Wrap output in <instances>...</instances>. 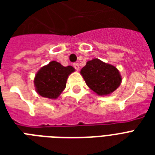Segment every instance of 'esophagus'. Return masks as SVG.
<instances>
[{
  "label": "esophagus",
  "mask_w": 155,
  "mask_h": 155,
  "mask_svg": "<svg viewBox=\"0 0 155 155\" xmlns=\"http://www.w3.org/2000/svg\"><path fill=\"white\" fill-rule=\"evenodd\" d=\"M73 67L75 68V70L76 71L80 70V65H79V63H73Z\"/></svg>",
  "instance_id": "obj_1"
}]
</instances>
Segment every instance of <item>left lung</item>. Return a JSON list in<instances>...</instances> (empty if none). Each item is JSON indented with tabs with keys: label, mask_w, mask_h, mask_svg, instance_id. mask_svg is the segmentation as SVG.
Returning <instances> with one entry per match:
<instances>
[{
	"label": "left lung",
	"mask_w": 155,
	"mask_h": 155,
	"mask_svg": "<svg viewBox=\"0 0 155 155\" xmlns=\"http://www.w3.org/2000/svg\"><path fill=\"white\" fill-rule=\"evenodd\" d=\"M80 74L88 87L99 96L113 93L122 80L117 68L99 58L87 61Z\"/></svg>",
	"instance_id": "1"
}]
</instances>
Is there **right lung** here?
Returning <instances> with one entry per match:
<instances>
[{
  "label": "right lung",
  "instance_id": "add662e5",
  "mask_svg": "<svg viewBox=\"0 0 155 155\" xmlns=\"http://www.w3.org/2000/svg\"><path fill=\"white\" fill-rule=\"evenodd\" d=\"M75 71L71 66L63 67L61 63L51 61L36 73L34 84L35 90L41 97L57 99L65 89L68 76Z\"/></svg>",
  "mask_w": 155,
  "mask_h": 155
}]
</instances>
